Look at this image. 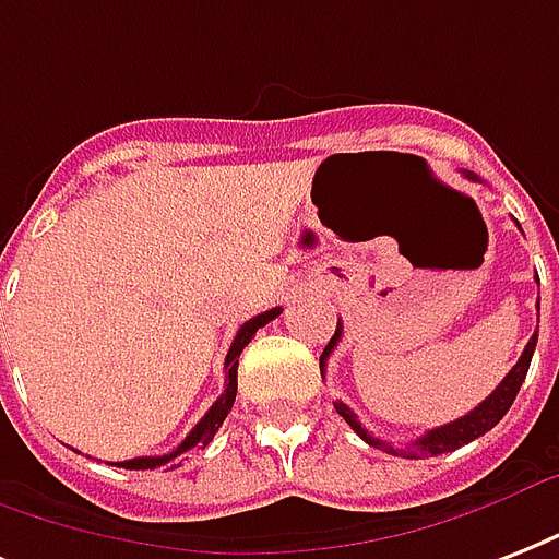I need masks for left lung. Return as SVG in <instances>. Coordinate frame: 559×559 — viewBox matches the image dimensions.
<instances>
[{
  "mask_svg": "<svg viewBox=\"0 0 559 559\" xmlns=\"http://www.w3.org/2000/svg\"><path fill=\"white\" fill-rule=\"evenodd\" d=\"M463 176L472 178V181H480L478 176H472V173H466L463 169ZM343 340V322H336V331L334 336H331V343L325 346V352H322V360H319V369H325V360L328 355L334 352L336 343ZM534 348H536V334L531 336V343L525 346V352H522V357H519V364L507 372V378L501 383H498L496 390L484 399V402L475 407V411H468L466 416H460V419L449 421V425H440V428H433V431L421 433L419 440H413L411 445H404V449H395V445H390V442L378 440V437H372V433L366 431L364 425L357 421L355 411L348 407V404L343 402H334L336 413L343 416V419L352 425V431L360 437L364 442H369V445H374V449L386 451V454H395V457H437V454H445V451H454L460 449V445H466V442L478 440V437H484L487 431H492L498 421L504 419V413L510 411V404H513V399H516L519 386H522V381H525L527 374V366H531V357H534Z\"/></svg>",
  "mask_w": 559,
  "mask_h": 559,
  "instance_id": "obj_1",
  "label": "left lung"
}]
</instances>
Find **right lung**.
<instances>
[{"mask_svg":"<svg viewBox=\"0 0 559 559\" xmlns=\"http://www.w3.org/2000/svg\"><path fill=\"white\" fill-rule=\"evenodd\" d=\"M278 313H281V308H272V310H266V313H261V317L249 319L246 325H240V331H237V336H234L231 348H228V355H225V390H223V395H219V399L213 402L211 411L204 413L202 419H199V425H195L193 431L187 433L185 442H181L176 451H169V454H160V457L122 460V463H114V466H122V468H160V466H169L173 460L181 457V454H187V451L204 449V445L213 440V433L223 428L225 416H228V413H231V407H234V399H237V366H240L242 348L249 346L251 340H254L258 328H263L266 322H272V319L278 317Z\"/></svg>","mask_w":559,"mask_h":559,"instance_id":"add662e5","label":"right lung"}]
</instances>
